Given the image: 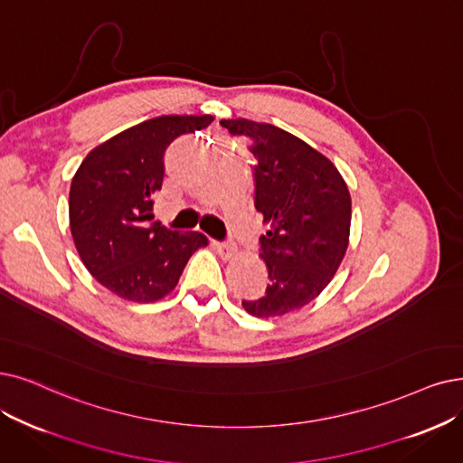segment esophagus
<instances>
[{
  "label": "esophagus",
  "instance_id": "1",
  "mask_svg": "<svg viewBox=\"0 0 463 463\" xmlns=\"http://www.w3.org/2000/svg\"><path fill=\"white\" fill-rule=\"evenodd\" d=\"M213 245H214V249H216V252L222 256V258H232V256H235V252H237V249L233 247V245H230V243H220V241H213Z\"/></svg>",
  "mask_w": 463,
  "mask_h": 463
}]
</instances>
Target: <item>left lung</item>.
Segmentation results:
<instances>
[{
  "instance_id": "8db88e82",
  "label": "left lung",
  "mask_w": 463,
  "mask_h": 463,
  "mask_svg": "<svg viewBox=\"0 0 463 463\" xmlns=\"http://www.w3.org/2000/svg\"><path fill=\"white\" fill-rule=\"evenodd\" d=\"M220 125L252 140L254 207L269 224L260 235L269 285L243 307L254 317H279L316 300L338 271L351 226L347 184L328 157L279 127L245 118Z\"/></svg>"
}]
</instances>
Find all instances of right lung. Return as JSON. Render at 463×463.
Masks as SVG:
<instances>
[{
    "mask_svg": "<svg viewBox=\"0 0 463 463\" xmlns=\"http://www.w3.org/2000/svg\"><path fill=\"white\" fill-rule=\"evenodd\" d=\"M213 116H161L142 121L90 150L70 186V230L95 279L131 302H156L178 283L190 256L207 247L199 232H175L152 220L165 152Z\"/></svg>",
    "mask_w": 463,
    "mask_h": 463,
    "instance_id": "1",
    "label": "right lung"
}]
</instances>
